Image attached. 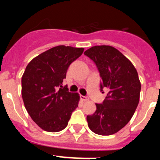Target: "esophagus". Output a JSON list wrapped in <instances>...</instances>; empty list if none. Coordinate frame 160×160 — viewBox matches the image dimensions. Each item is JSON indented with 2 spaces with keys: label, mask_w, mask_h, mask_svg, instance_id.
Here are the masks:
<instances>
[{
  "label": "esophagus",
  "mask_w": 160,
  "mask_h": 160,
  "mask_svg": "<svg viewBox=\"0 0 160 160\" xmlns=\"http://www.w3.org/2000/svg\"><path fill=\"white\" fill-rule=\"evenodd\" d=\"M80 98H81V99L82 100V101H84V102L89 101V98H88V97H87V96L81 95V96H80Z\"/></svg>",
  "instance_id": "obj_1"
}]
</instances>
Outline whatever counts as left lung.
I'll return each mask as SVG.
<instances>
[{
  "label": "left lung",
  "instance_id": "8db88e82",
  "mask_svg": "<svg viewBox=\"0 0 160 160\" xmlns=\"http://www.w3.org/2000/svg\"><path fill=\"white\" fill-rule=\"evenodd\" d=\"M95 63L102 82L100 90H108L102 104L96 103V111L87 115L90 129L100 135L115 134L128 123L135 113L140 95L141 83L131 61L110 46H95L85 51Z\"/></svg>",
  "mask_w": 160,
  "mask_h": 160
}]
</instances>
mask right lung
I'll return each instance as SVG.
<instances>
[{"label":"right lung","mask_w":160,"mask_h":160,"mask_svg":"<svg viewBox=\"0 0 160 160\" xmlns=\"http://www.w3.org/2000/svg\"><path fill=\"white\" fill-rule=\"evenodd\" d=\"M83 48L58 46L48 49L27 65L22 78L25 109L42 130L58 132L66 128L78 106L79 94L62 85L70 65L82 54Z\"/></svg>","instance_id":"1"}]
</instances>
